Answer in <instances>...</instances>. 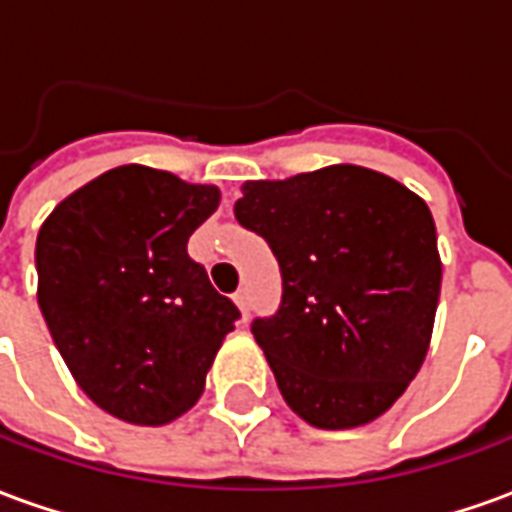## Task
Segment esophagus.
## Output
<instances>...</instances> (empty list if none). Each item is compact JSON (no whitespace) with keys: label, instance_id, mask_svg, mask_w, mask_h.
<instances>
[{"label":"esophagus","instance_id":"obj_1","mask_svg":"<svg viewBox=\"0 0 512 512\" xmlns=\"http://www.w3.org/2000/svg\"><path fill=\"white\" fill-rule=\"evenodd\" d=\"M235 304H238V310L244 312V318L249 315V290L241 288V290H235Z\"/></svg>","mask_w":512,"mask_h":512}]
</instances>
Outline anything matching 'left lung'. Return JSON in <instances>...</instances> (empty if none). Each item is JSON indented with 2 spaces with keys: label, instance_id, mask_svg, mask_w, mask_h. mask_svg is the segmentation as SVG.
<instances>
[{
  "label": "left lung",
  "instance_id": "1",
  "mask_svg": "<svg viewBox=\"0 0 512 512\" xmlns=\"http://www.w3.org/2000/svg\"><path fill=\"white\" fill-rule=\"evenodd\" d=\"M241 191L235 219L266 238L282 274L279 310L252 321L282 397L315 428L381 417L433 332L441 260L428 205L354 164Z\"/></svg>",
  "mask_w": 512,
  "mask_h": 512
}]
</instances>
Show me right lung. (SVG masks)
Instances as JSON below:
<instances>
[{
	"label": "right lung",
	"mask_w": 512,
	"mask_h": 512,
	"mask_svg": "<svg viewBox=\"0 0 512 512\" xmlns=\"http://www.w3.org/2000/svg\"><path fill=\"white\" fill-rule=\"evenodd\" d=\"M216 208V186L128 164L40 227V312L76 384L112 417L164 425L189 411L241 318L186 249Z\"/></svg>",
	"instance_id": "right-lung-1"
}]
</instances>
